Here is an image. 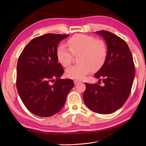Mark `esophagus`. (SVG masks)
Here are the masks:
<instances>
[{
    "label": "esophagus",
    "mask_w": 146,
    "mask_h": 146,
    "mask_svg": "<svg viewBox=\"0 0 146 146\" xmlns=\"http://www.w3.org/2000/svg\"><path fill=\"white\" fill-rule=\"evenodd\" d=\"M80 83V82L79 81V80H74V83H75V85H76V84H78V83Z\"/></svg>",
    "instance_id": "esophagus-1"
}]
</instances>
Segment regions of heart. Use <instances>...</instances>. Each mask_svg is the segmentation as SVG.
<instances>
[{
  "label": "heart",
  "mask_w": 146,
  "mask_h": 146,
  "mask_svg": "<svg viewBox=\"0 0 146 146\" xmlns=\"http://www.w3.org/2000/svg\"><path fill=\"white\" fill-rule=\"evenodd\" d=\"M68 46H59L56 55L58 61L64 67L72 63L73 55L79 56V64L66 71V76L71 79L82 80L92 70H98L107 57V49L105 42L90 36L82 34L74 36L68 41Z\"/></svg>",
  "instance_id": "1"
}]
</instances>
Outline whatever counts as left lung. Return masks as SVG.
Masks as SVG:
<instances>
[{"label":"left lung","instance_id":"left-lung-1","mask_svg":"<svg viewBox=\"0 0 146 146\" xmlns=\"http://www.w3.org/2000/svg\"><path fill=\"white\" fill-rule=\"evenodd\" d=\"M96 33L104 38L107 53L103 66L95 74L103 85L85 83L83 98L87 107L94 112L108 114L115 111L125 103L135 76V66L126 42L107 31Z\"/></svg>","mask_w":146,"mask_h":146}]
</instances>
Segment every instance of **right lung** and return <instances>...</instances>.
<instances>
[{
  "instance_id": "add662e5",
  "label": "right lung",
  "mask_w": 146,
  "mask_h": 146,
  "mask_svg": "<svg viewBox=\"0 0 146 146\" xmlns=\"http://www.w3.org/2000/svg\"><path fill=\"white\" fill-rule=\"evenodd\" d=\"M68 36L49 33L37 37L19 57L18 94L26 107L36 115L47 117L58 113L74 86L72 80L60 78L64 70L56 55L59 42Z\"/></svg>"
}]
</instances>
